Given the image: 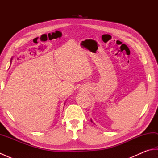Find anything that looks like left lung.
<instances>
[{
    "label": "left lung",
    "mask_w": 158,
    "mask_h": 158,
    "mask_svg": "<svg viewBox=\"0 0 158 158\" xmlns=\"http://www.w3.org/2000/svg\"><path fill=\"white\" fill-rule=\"evenodd\" d=\"M91 122H92V123H93V122H92V119H91Z\"/></svg>",
    "instance_id": "1"
}]
</instances>
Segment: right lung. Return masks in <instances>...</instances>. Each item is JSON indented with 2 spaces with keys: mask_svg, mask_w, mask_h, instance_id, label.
Returning <instances> with one entry per match:
<instances>
[{
  "mask_svg": "<svg viewBox=\"0 0 158 158\" xmlns=\"http://www.w3.org/2000/svg\"><path fill=\"white\" fill-rule=\"evenodd\" d=\"M64 104H65V103H64Z\"/></svg>",
  "mask_w": 158,
  "mask_h": 158,
  "instance_id": "right-lung-1",
  "label": "right lung"
}]
</instances>
